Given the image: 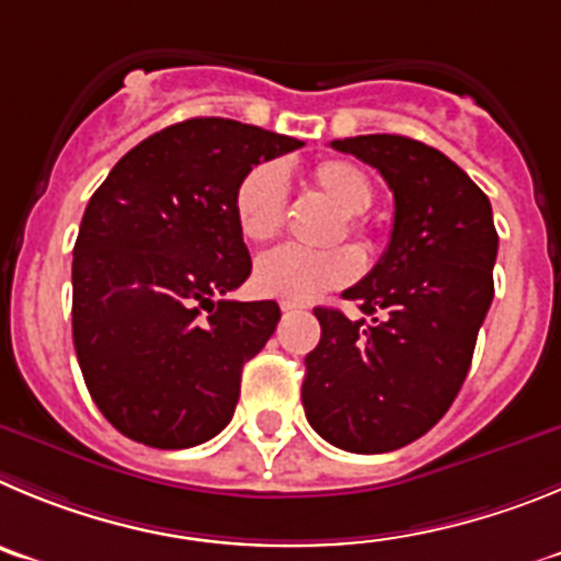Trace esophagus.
<instances>
[{
  "instance_id": "obj_1",
  "label": "esophagus",
  "mask_w": 561,
  "mask_h": 561,
  "mask_svg": "<svg viewBox=\"0 0 561 561\" xmlns=\"http://www.w3.org/2000/svg\"><path fill=\"white\" fill-rule=\"evenodd\" d=\"M299 310V305H290V301H282V312H296Z\"/></svg>"
}]
</instances>
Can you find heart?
Masks as SVG:
<instances>
[{"instance_id": "heart-1", "label": "heart", "mask_w": 561, "mask_h": 561, "mask_svg": "<svg viewBox=\"0 0 561 561\" xmlns=\"http://www.w3.org/2000/svg\"><path fill=\"white\" fill-rule=\"evenodd\" d=\"M310 184L346 215V229L360 234V215H366L368 206L375 204V184L366 170L352 161L327 159L312 168ZM231 211H234L237 231L249 243H268L271 237L279 234L287 211V184L282 170L268 161L251 168L231 193ZM357 274H360V254L350 245L327 251L282 245L256 260L251 285L265 299L305 305L350 285Z\"/></svg>"}]
</instances>
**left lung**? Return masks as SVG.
<instances>
[{
	"instance_id": "obj_1",
	"label": "left lung",
	"mask_w": 561,
	"mask_h": 561,
	"mask_svg": "<svg viewBox=\"0 0 561 561\" xmlns=\"http://www.w3.org/2000/svg\"><path fill=\"white\" fill-rule=\"evenodd\" d=\"M393 193L386 254L343 290L371 321L316 307L321 341L305 357L307 422L350 453H391L447 413L494 296L497 231L481 186L456 161L397 134L335 139Z\"/></svg>"
}]
</instances>
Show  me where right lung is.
I'll list each match as a JSON object with an SVG mask.
<instances>
[{
  "mask_svg": "<svg viewBox=\"0 0 561 561\" xmlns=\"http://www.w3.org/2000/svg\"><path fill=\"white\" fill-rule=\"evenodd\" d=\"M293 136L224 117L175 123L123 156L80 220L72 337L94 405L123 436L184 450L234 416L276 301H231L251 274L231 193Z\"/></svg>",
  "mask_w": 561,
  "mask_h": 561,
  "instance_id": "1",
  "label": "right lung"
}]
</instances>
